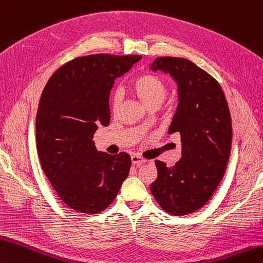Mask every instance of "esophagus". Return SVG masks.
<instances>
[{
    "instance_id": "1",
    "label": "esophagus",
    "mask_w": 263,
    "mask_h": 263,
    "mask_svg": "<svg viewBox=\"0 0 263 263\" xmlns=\"http://www.w3.org/2000/svg\"><path fill=\"white\" fill-rule=\"evenodd\" d=\"M131 162H132V164H134V166L139 167L145 162V159H143V158H141L138 155H133V156H131Z\"/></svg>"
}]
</instances>
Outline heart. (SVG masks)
I'll return each instance as SVG.
<instances>
[{
  "label": "heart",
  "mask_w": 263,
  "mask_h": 263,
  "mask_svg": "<svg viewBox=\"0 0 263 263\" xmlns=\"http://www.w3.org/2000/svg\"><path fill=\"white\" fill-rule=\"evenodd\" d=\"M133 89L146 107L161 105L168 94L167 85L161 78L155 75H142L133 83ZM122 100L120 90H114L111 97V107L113 111L118 108Z\"/></svg>",
  "instance_id": "heart-1"
}]
</instances>
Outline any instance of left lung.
Instances as JSON below:
<instances>
[{"mask_svg": "<svg viewBox=\"0 0 263 263\" xmlns=\"http://www.w3.org/2000/svg\"><path fill=\"white\" fill-rule=\"evenodd\" d=\"M152 71L177 84L178 105L169 134L181 137V158L173 167L156 160L151 193L163 211L187 215L203 207L221 182L231 154L232 122L223 89L205 70L185 58L158 57Z\"/></svg>", "mask_w": 263, "mask_h": 263, "instance_id": "1", "label": "left lung"}]
</instances>
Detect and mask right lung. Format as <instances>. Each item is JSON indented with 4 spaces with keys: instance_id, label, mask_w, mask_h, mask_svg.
Wrapping results in <instances>:
<instances>
[{
    "instance_id": "1",
    "label": "right lung",
    "mask_w": 263,
    "mask_h": 263,
    "mask_svg": "<svg viewBox=\"0 0 263 263\" xmlns=\"http://www.w3.org/2000/svg\"><path fill=\"white\" fill-rule=\"evenodd\" d=\"M141 58H75L54 71L42 91L35 120L41 167L60 199L79 213L105 210L129 175L130 156L97 151L93 137L99 126L109 124L114 81Z\"/></svg>"
}]
</instances>
